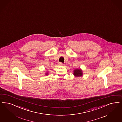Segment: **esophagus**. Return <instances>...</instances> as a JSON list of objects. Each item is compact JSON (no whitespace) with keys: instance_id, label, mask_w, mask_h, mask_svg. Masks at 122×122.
<instances>
[{"instance_id":"1","label":"esophagus","mask_w":122,"mask_h":122,"mask_svg":"<svg viewBox=\"0 0 122 122\" xmlns=\"http://www.w3.org/2000/svg\"><path fill=\"white\" fill-rule=\"evenodd\" d=\"M59 65L60 66H63V63H59Z\"/></svg>"}]
</instances>
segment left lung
Masks as SVG:
<instances>
[{
  "label": "left lung",
  "mask_w": 122,
  "mask_h": 122,
  "mask_svg": "<svg viewBox=\"0 0 122 122\" xmlns=\"http://www.w3.org/2000/svg\"><path fill=\"white\" fill-rule=\"evenodd\" d=\"M73 75L76 77L81 76H82L83 73L82 70L81 69H76L73 71Z\"/></svg>",
  "instance_id": "left-lung-1"
}]
</instances>
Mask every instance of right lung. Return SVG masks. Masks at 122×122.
Returning a JSON list of instances; mask_svg holds the SVG:
<instances>
[{
	"instance_id": "right-lung-1",
	"label": "right lung",
	"mask_w": 122,
	"mask_h": 122,
	"mask_svg": "<svg viewBox=\"0 0 122 122\" xmlns=\"http://www.w3.org/2000/svg\"><path fill=\"white\" fill-rule=\"evenodd\" d=\"M46 75H48V73H46Z\"/></svg>"
}]
</instances>
